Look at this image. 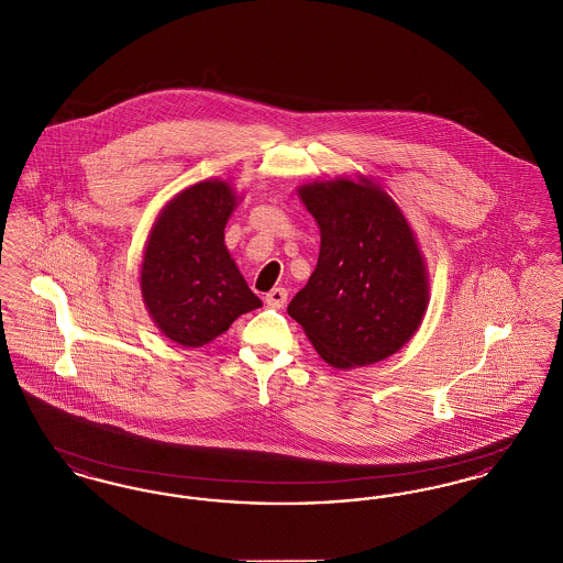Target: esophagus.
Returning <instances> with one entry per match:
<instances>
[{
  "label": "esophagus",
  "mask_w": 563,
  "mask_h": 563,
  "mask_svg": "<svg viewBox=\"0 0 563 563\" xmlns=\"http://www.w3.org/2000/svg\"><path fill=\"white\" fill-rule=\"evenodd\" d=\"M287 289H283V287H276V289H272L269 294H266V303H268L269 308H283L285 303H287Z\"/></svg>",
  "instance_id": "esophagus-1"
}]
</instances>
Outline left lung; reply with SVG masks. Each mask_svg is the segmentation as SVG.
<instances>
[{
  "instance_id": "obj_1",
  "label": "left lung",
  "mask_w": 563,
  "mask_h": 563,
  "mask_svg": "<svg viewBox=\"0 0 563 563\" xmlns=\"http://www.w3.org/2000/svg\"><path fill=\"white\" fill-rule=\"evenodd\" d=\"M299 196L321 228V253L289 317L338 369L395 354L429 301L424 260L401 209L372 181H319Z\"/></svg>"
}]
</instances>
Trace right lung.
Segmentation results:
<instances>
[{
	"label": "right lung",
	"instance_id": "obj_1",
	"mask_svg": "<svg viewBox=\"0 0 563 563\" xmlns=\"http://www.w3.org/2000/svg\"><path fill=\"white\" fill-rule=\"evenodd\" d=\"M234 207L225 181H202L175 196L150 234L141 294L162 333L181 346L209 344L262 306L223 244Z\"/></svg>",
	"mask_w": 563,
	"mask_h": 563
}]
</instances>
